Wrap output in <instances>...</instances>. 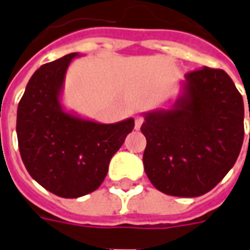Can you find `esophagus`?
I'll list each match as a JSON object with an SVG mask.
<instances>
[{
    "label": "esophagus",
    "mask_w": 250,
    "mask_h": 250,
    "mask_svg": "<svg viewBox=\"0 0 250 250\" xmlns=\"http://www.w3.org/2000/svg\"><path fill=\"white\" fill-rule=\"evenodd\" d=\"M143 123V118L142 116H139V115H137L135 116V130H139L141 128V125H142Z\"/></svg>",
    "instance_id": "esophagus-1"
}]
</instances>
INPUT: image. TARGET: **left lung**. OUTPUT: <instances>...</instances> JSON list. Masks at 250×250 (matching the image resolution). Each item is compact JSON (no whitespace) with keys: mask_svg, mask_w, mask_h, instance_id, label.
Wrapping results in <instances>:
<instances>
[{"mask_svg":"<svg viewBox=\"0 0 250 250\" xmlns=\"http://www.w3.org/2000/svg\"><path fill=\"white\" fill-rule=\"evenodd\" d=\"M143 118L145 172L172 196L211 191L233 167L244 142V100L221 69L204 66L186 74L177 97Z\"/></svg>","mask_w":250,"mask_h":250,"instance_id":"left-lung-1","label":"left lung"}]
</instances>
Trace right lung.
I'll use <instances>...</instances> for the list:
<instances>
[{"label": "right lung", "mask_w": 250, "mask_h": 250, "mask_svg": "<svg viewBox=\"0 0 250 250\" xmlns=\"http://www.w3.org/2000/svg\"><path fill=\"white\" fill-rule=\"evenodd\" d=\"M71 52L43 64L27 83L17 108V141L31 177L47 191L73 199L96 191L112 155L134 128V119L104 125L67 111L62 104Z\"/></svg>", "instance_id": "1"}]
</instances>
